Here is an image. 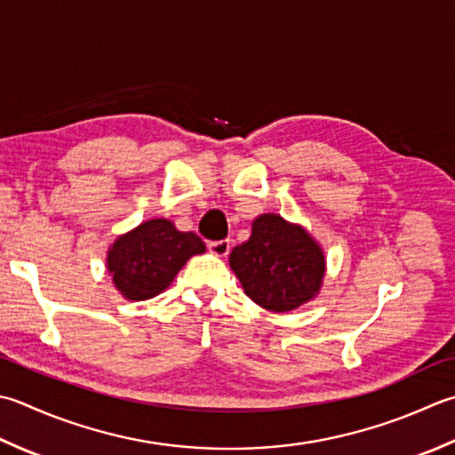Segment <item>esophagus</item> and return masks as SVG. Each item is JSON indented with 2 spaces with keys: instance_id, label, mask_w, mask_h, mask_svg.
<instances>
[{
  "instance_id": "34e87169",
  "label": "esophagus",
  "mask_w": 455,
  "mask_h": 455,
  "mask_svg": "<svg viewBox=\"0 0 455 455\" xmlns=\"http://www.w3.org/2000/svg\"><path fill=\"white\" fill-rule=\"evenodd\" d=\"M209 251L215 256H227L230 252V240H212V243H209Z\"/></svg>"
}]
</instances>
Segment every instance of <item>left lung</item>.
<instances>
[{
  "label": "left lung",
  "mask_w": 455,
  "mask_h": 455,
  "mask_svg": "<svg viewBox=\"0 0 455 455\" xmlns=\"http://www.w3.org/2000/svg\"><path fill=\"white\" fill-rule=\"evenodd\" d=\"M228 262L246 296L270 311H291L314 299L325 275L322 246L274 212L252 222L251 238L233 248Z\"/></svg>",
  "instance_id": "left-lung-1"
}]
</instances>
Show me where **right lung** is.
<instances>
[{"label":"right lung","instance_id":"right-lung-1","mask_svg":"<svg viewBox=\"0 0 455 455\" xmlns=\"http://www.w3.org/2000/svg\"><path fill=\"white\" fill-rule=\"evenodd\" d=\"M204 251L195 233H181L167 219H151L114 240L106 268L124 298L144 301L162 293L185 262Z\"/></svg>","mask_w":455,"mask_h":455}]
</instances>
